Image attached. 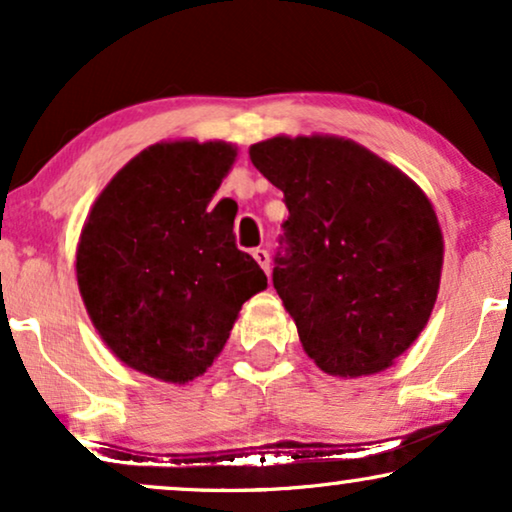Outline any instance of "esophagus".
<instances>
[{"label": "esophagus", "mask_w": 512, "mask_h": 512, "mask_svg": "<svg viewBox=\"0 0 512 512\" xmlns=\"http://www.w3.org/2000/svg\"><path fill=\"white\" fill-rule=\"evenodd\" d=\"M251 256L256 258V263L261 265L265 275H268V272H270V254H268V251H265V249H254V251H251Z\"/></svg>", "instance_id": "esophagus-1"}]
</instances>
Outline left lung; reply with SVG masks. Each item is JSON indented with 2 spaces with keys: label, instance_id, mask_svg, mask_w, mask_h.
Masks as SVG:
<instances>
[{
  "label": "left lung",
  "instance_id": "1",
  "mask_svg": "<svg viewBox=\"0 0 512 512\" xmlns=\"http://www.w3.org/2000/svg\"><path fill=\"white\" fill-rule=\"evenodd\" d=\"M284 193L272 284L326 373L387 368L431 317L443 235L431 202L394 165L340 137H272L249 149Z\"/></svg>",
  "mask_w": 512,
  "mask_h": 512
}]
</instances>
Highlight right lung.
<instances>
[{
    "label": "right lung",
    "instance_id": "right-lung-1",
    "mask_svg": "<svg viewBox=\"0 0 512 512\" xmlns=\"http://www.w3.org/2000/svg\"><path fill=\"white\" fill-rule=\"evenodd\" d=\"M235 149L153 144L95 200L76 277L97 333L123 363L165 382L212 366L244 300L268 286L237 249L233 221L212 207Z\"/></svg>",
    "mask_w": 512,
    "mask_h": 512
}]
</instances>
